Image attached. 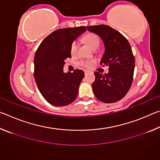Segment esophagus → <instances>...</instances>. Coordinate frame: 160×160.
<instances>
[{
	"instance_id": "1",
	"label": "esophagus",
	"mask_w": 160,
	"mask_h": 160,
	"mask_svg": "<svg viewBox=\"0 0 160 160\" xmlns=\"http://www.w3.org/2000/svg\"><path fill=\"white\" fill-rule=\"evenodd\" d=\"M88 72H89L88 71H85V75H87V74L88 73Z\"/></svg>"
}]
</instances>
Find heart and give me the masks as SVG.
Wrapping results in <instances>:
<instances>
[{"label":"heart","mask_w":160,"mask_h":160,"mask_svg":"<svg viewBox=\"0 0 160 160\" xmlns=\"http://www.w3.org/2000/svg\"><path fill=\"white\" fill-rule=\"evenodd\" d=\"M83 40L85 41L87 44H88L89 47L91 48H94L96 47H98L99 45V39L98 37L92 33H90L86 34L85 37H83ZM78 49V44L76 42H73L70 46V53L72 55H75L77 52ZM94 63V61L93 60H87V61H81L80 65L81 66L85 69L91 68L93 66Z\"/></svg>","instance_id":"1"}]
</instances>
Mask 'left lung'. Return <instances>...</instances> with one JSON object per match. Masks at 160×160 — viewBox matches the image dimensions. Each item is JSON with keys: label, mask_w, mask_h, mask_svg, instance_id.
<instances>
[{"label": "left lung", "mask_w": 160, "mask_h": 160, "mask_svg": "<svg viewBox=\"0 0 160 160\" xmlns=\"http://www.w3.org/2000/svg\"><path fill=\"white\" fill-rule=\"evenodd\" d=\"M88 30L102 39L104 53L100 63L109 67L107 74L94 72L95 80L92 85L94 94L103 102H117L127 94L132 82L135 58L131 45L120 32L109 26H89Z\"/></svg>", "instance_id": "left-lung-1"}]
</instances>
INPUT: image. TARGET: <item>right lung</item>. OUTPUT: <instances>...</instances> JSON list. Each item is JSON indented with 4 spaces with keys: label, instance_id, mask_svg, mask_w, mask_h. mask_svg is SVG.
Segmentation results:
<instances>
[{
    "label": "right lung",
    "instance_id": "right-lung-1",
    "mask_svg": "<svg viewBox=\"0 0 160 160\" xmlns=\"http://www.w3.org/2000/svg\"><path fill=\"white\" fill-rule=\"evenodd\" d=\"M86 29L84 26L58 29L43 40L35 53V82L42 95L53 106H66L78 96L85 73L79 69L64 72V61L71 58V44Z\"/></svg>",
    "mask_w": 160,
    "mask_h": 160
}]
</instances>
